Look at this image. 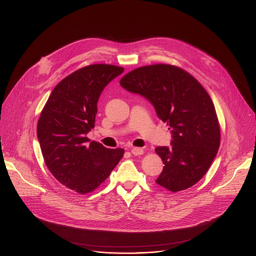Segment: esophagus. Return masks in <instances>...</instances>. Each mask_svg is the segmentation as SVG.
Listing matches in <instances>:
<instances>
[{
  "label": "esophagus",
  "instance_id": "esophagus-1",
  "mask_svg": "<svg viewBox=\"0 0 256 256\" xmlns=\"http://www.w3.org/2000/svg\"><path fill=\"white\" fill-rule=\"evenodd\" d=\"M131 154L134 156H141V154H144V150L140 148H133L131 150Z\"/></svg>",
  "mask_w": 256,
  "mask_h": 256
}]
</instances>
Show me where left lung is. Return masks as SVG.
I'll use <instances>...</instances> for the list:
<instances>
[{
	"label": "left lung",
	"instance_id": "obj_1",
	"mask_svg": "<svg viewBox=\"0 0 256 256\" xmlns=\"http://www.w3.org/2000/svg\"><path fill=\"white\" fill-rule=\"evenodd\" d=\"M120 84L148 100L171 130V146L156 148L164 164L156 182L172 192L196 184L208 172L220 142L216 108L202 85L185 70L166 64L132 70Z\"/></svg>",
	"mask_w": 256,
	"mask_h": 256
}]
</instances>
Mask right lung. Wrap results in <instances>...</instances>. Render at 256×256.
I'll use <instances>...</instances> for the list:
<instances>
[{"label": "right lung", "instance_id": "1", "mask_svg": "<svg viewBox=\"0 0 256 256\" xmlns=\"http://www.w3.org/2000/svg\"><path fill=\"white\" fill-rule=\"evenodd\" d=\"M124 68L94 64L65 77L52 90L38 122L44 162L61 184L80 194L96 189L124 154L92 141L102 92Z\"/></svg>", "mask_w": 256, "mask_h": 256}]
</instances>
